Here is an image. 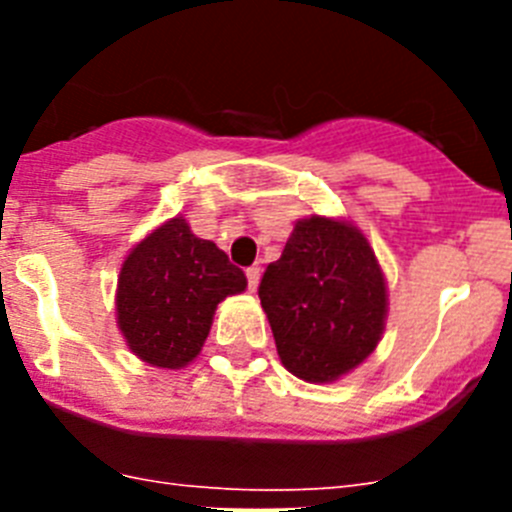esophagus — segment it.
Wrapping results in <instances>:
<instances>
[{"mask_svg": "<svg viewBox=\"0 0 512 512\" xmlns=\"http://www.w3.org/2000/svg\"><path fill=\"white\" fill-rule=\"evenodd\" d=\"M246 277H248V289H251V292H256V287H259V279H261L259 266H251V269H246Z\"/></svg>", "mask_w": 512, "mask_h": 512, "instance_id": "obj_1", "label": "esophagus"}]
</instances>
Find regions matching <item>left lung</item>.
Instances as JSON below:
<instances>
[{
  "label": "left lung",
  "instance_id": "1",
  "mask_svg": "<svg viewBox=\"0 0 512 512\" xmlns=\"http://www.w3.org/2000/svg\"><path fill=\"white\" fill-rule=\"evenodd\" d=\"M287 372L312 384L336 382L369 359L387 320V282L356 225L310 215L297 220L282 259L259 284Z\"/></svg>",
  "mask_w": 512,
  "mask_h": 512
}]
</instances>
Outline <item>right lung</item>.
<instances>
[{
  "label": "right lung",
  "mask_w": 512,
  "mask_h": 512,
  "mask_svg": "<svg viewBox=\"0 0 512 512\" xmlns=\"http://www.w3.org/2000/svg\"><path fill=\"white\" fill-rule=\"evenodd\" d=\"M246 284L225 251L197 238L184 217H171L122 261L117 325L138 359L182 369L202 351L217 305Z\"/></svg>",
  "instance_id": "obj_1"
}]
</instances>
